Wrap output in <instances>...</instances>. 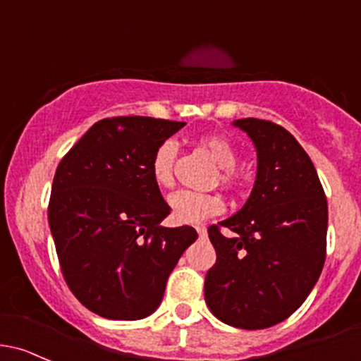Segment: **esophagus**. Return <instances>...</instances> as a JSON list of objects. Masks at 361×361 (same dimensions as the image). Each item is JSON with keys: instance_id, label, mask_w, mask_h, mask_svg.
<instances>
[{"instance_id": "esophagus-1", "label": "esophagus", "mask_w": 361, "mask_h": 361, "mask_svg": "<svg viewBox=\"0 0 361 361\" xmlns=\"http://www.w3.org/2000/svg\"><path fill=\"white\" fill-rule=\"evenodd\" d=\"M195 230H197V233L200 235V237H206V235H207V230L204 228V226H197Z\"/></svg>"}]
</instances>
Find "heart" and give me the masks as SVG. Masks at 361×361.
I'll return each instance as SVG.
<instances>
[{
  "label": "heart",
  "mask_w": 361,
  "mask_h": 361,
  "mask_svg": "<svg viewBox=\"0 0 361 361\" xmlns=\"http://www.w3.org/2000/svg\"><path fill=\"white\" fill-rule=\"evenodd\" d=\"M200 147L209 154V157L219 166V180L225 187H240V178L235 173L237 152L226 138L218 135H207L200 138ZM178 145L174 140H166L152 155L150 173L155 183L161 188H169L174 183V161H176ZM171 218L181 225H195L209 216H216L225 209V202L218 193H199L190 190H178L171 193L168 199Z\"/></svg>",
  "instance_id": "b5f03b06"
}]
</instances>
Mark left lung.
<instances>
[{"instance_id": "left-lung-1", "label": "left lung", "mask_w": 361, "mask_h": 361, "mask_svg": "<svg viewBox=\"0 0 361 361\" xmlns=\"http://www.w3.org/2000/svg\"><path fill=\"white\" fill-rule=\"evenodd\" d=\"M257 155L254 187L240 211L211 226L216 264L204 295L216 318L267 329L289 318L318 282L327 247V199L310 155L286 128L237 119Z\"/></svg>"}]
</instances>
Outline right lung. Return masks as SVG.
Here are the masks:
<instances>
[{"label": "right lung", "mask_w": 361, "mask_h": 361, "mask_svg": "<svg viewBox=\"0 0 361 361\" xmlns=\"http://www.w3.org/2000/svg\"><path fill=\"white\" fill-rule=\"evenodd\" d=\"M185 123L112 117L94 123L60 161L48 223L63 279L90 311L140 320L164 298L169 273L197 240L169 214L150 173L152 155Z\"/></svg>", "instance_id": "add662e5"}]
</instances>
